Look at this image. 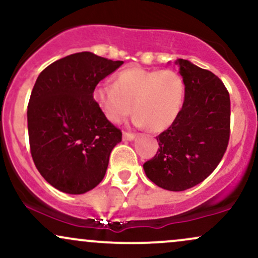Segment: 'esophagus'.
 <instances>
[{
    "label": "esophagus",
    "instance_id": "esophagus-1",
    "mask_svg": "<svg viewBox=\"0 0 258 258\" xmlns=\"http://www.w3.org/2000/svg\"><path fill=\"white\" fill-rule=\"evenodd\" d=\"M122 137H123V139H126V141H132V139H135V133H132V132H123L122 133Z\"/></svg>",
    "mask_w": 258,
    "mask_h": 258
}]
</instances>
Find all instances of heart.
Segmentation results:
<instances>
[{"label":"heart","instance_id":"1","mask_svg":"<svg viewBox=\"0 0 258 258\" xmlns=\"http://www.w3.org/2000/svg\"><path fill=\"white\" fill-rule=\"evenodd\" d=\"M184 94L185 85L178 73L133 67L117 74L114 85H97L93 99L111 122L125 119L133 104L138 125L147 123L153 131H162L178 117Z\"/></svg>","mask_w":258,"mask_h":258}]
</instances>
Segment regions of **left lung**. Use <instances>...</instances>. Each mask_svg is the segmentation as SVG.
Wrapping results in <instances>:
<instances>
[{"mask_svg":"<svg viewBox=\"0 0 258 258\" xmlns=\"http://www.w3.org/2000/svg\"><path fill=\"white\" fill-rule=\"evenodd\" d=\"M185 85L176 121L156 137L158 152L144 162L147 177L160 188L182 191L199 184L218 166L230 137V98L214 73L177 59Z\"/></svg>","mask_w":258,"mask_h":258,"instance_id":"1","label":"left lung"}]
</instances>
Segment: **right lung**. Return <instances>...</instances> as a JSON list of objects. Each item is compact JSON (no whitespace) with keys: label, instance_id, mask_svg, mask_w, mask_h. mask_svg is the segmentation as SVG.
<instances>
[{"label":"right lung","instance_id":"add662e5","mask_svg":"<svg viewBox=\"0 0 258 258\" xmlns=\"http://www.w3.org/2000/svg\"><path fill=\"white\" fill-rule=\"evenodd\" d=\"M122 64L80 52L38 75L28 104L29 143L38 172L58 190L84 194L104 178L122 132L104 116L93 91Z\"/></svg>","mask_w":258,"mask_h":258}]
</instances>
